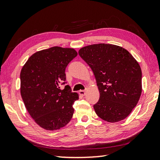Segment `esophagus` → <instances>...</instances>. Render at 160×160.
<instances>
[{"instance_id": "34e87169", "label": "esophagus", "mask_w": 160, "mask_h": 160, "mask_svg": "<svg viewBox=\"0 0 160 160\" xmlns=\"http://www.w3.org/2000/svg\"><path fill=\"white\" fill-rule=\"evenodd\" d=\"M79 93H80V96H85V95H86V91L85 90H80L79 91Z\"/></svg>"}]
</instances>
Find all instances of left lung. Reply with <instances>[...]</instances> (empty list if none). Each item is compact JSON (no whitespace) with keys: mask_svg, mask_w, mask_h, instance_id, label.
<instances>
[{"mask_svg":"<svg viewBox=\"0 0 160 160\" xmlns=\"http://www.w3.org/2000/svg\"><path fill=\"white\" fill-rule=\"evenodd\" d=\"M80 56L96 78L100 98L93 108L108 122L127 118L142 93V70L127 50L110 44H96L81 48Z\"/></svg>","mask_w":160,"mask_h":160,"instance_id":"obj_1","label":"left lung"}]
</instances>
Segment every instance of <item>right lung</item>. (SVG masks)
Instances as JSON below:
<instances>
[{"instance_id": "1", "label": "right lung", "mask_w": 160, "mask_h": 160, "mask_svg": "<svg viewBox=\"0 0 160 160\" xmlns=\"http://www.w3.org/2000/svg\"><path fill=\"white\" fill-rule=\"evenodd\" d=\"M78 55L71 48L53 47L33 53L20 72V93L27 110L40 127L57 130L72 118L78 95L67 84L65 69Z\"/></svg>"}]
</instances>
